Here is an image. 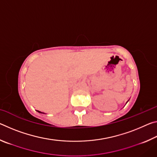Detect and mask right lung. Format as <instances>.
Wrapping results in <instances>:
<instances>
[{"label":"right lung","instance_id":"obj_1","mask_svg":"<svg viewBox=\"0 0 157 157\" xmlns=\"http://www.w3.org/2000/svg\"><path fill=\"white\" fill-rule=\"evenodd\" d=\"M38 111L39 113H42V112H41V111Z\"/></svg>","mask_w":157,"mask_h":157}]
</instances>
